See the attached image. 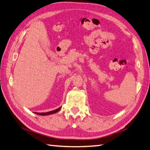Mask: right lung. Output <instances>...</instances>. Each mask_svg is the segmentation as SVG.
I'll return each instance as SVG.
<instances>
[{
	"label": "right lung",
	"instance_id": "add662e5",
	"mask_svg": "<svg viewBox=\"0 0 150 150\" xmlns=\"http://www.w3.org/2000/svg\"><path fill=\"white\" fill-rule=\"evenodd\" d=\"M61 108H58L56 110H54V111H49V112H35L37 115H51V114H53V113H56V112H58L60 110Z\"/></svg>",
	"mask_w": 150,
	"mask_h": 150
}]
</instances>
